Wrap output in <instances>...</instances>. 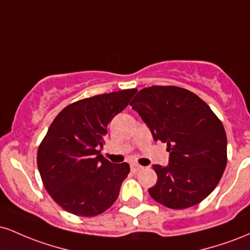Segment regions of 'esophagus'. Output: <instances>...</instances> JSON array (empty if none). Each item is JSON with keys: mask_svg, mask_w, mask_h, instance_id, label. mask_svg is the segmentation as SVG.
Returning a JSON list of instances; mask_svg holds the SVG:
<instances>
[{"mask_svg": "<svg viewBox=\"0 0 250 250\" xmlns=\"http://www.w3.org/2000/svg\"><path fill=\"white\" fill-rule=\"evenodd\" d=\"M142 168H143L142 166L137 165V163H131V165H130V169H131V171H133V173H136V171H140Z\"/></svg>", "mask_w": 250, "mask_h": 250, "instance_id": "obj_1", "label": "esophagus"}]
</instances>
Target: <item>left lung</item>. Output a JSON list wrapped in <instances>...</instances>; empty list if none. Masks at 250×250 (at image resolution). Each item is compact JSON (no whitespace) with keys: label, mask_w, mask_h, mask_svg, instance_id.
Masks as SVG:
<instances>
[{"label":"left lung","mask_w":250,"mask_h":250,"mask_svg":"<svg viewBox=\"0 0 250 250\" xmlns=\"http://www.w3.org/2000/svg\"><path fill=\"white\" fill-rule=\"evenodd\" d=\"M130 105L155 141L167 143L170 153L168 166H153L157 182L149 188V195L171 209L193 207L205 200L226 169L222 122L199 96L173 85L142 89Z\"/></svg>","instance_id":"1"}]
</instances>
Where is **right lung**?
I'll return each instance as SVG.
<instances>
[{
	"mask_svg": "<svg viewBox=\"0 0 250 250\" xmlns=\"http://www.w3.org/2000/svg\"><path fill=\"white\" fill-rule=\"evenodd\" d=\"M136 89L113 91L67 105L55 117L37 151L44 188L77 216H96L113 206L130 168L102 156L108 123L128 105Z\"/></svg>",
	"mask_w": 250,
	"mask_h": 250,
	"instance_id": "right-lung-1",
	"label": "right lung"
}]
</instances>
